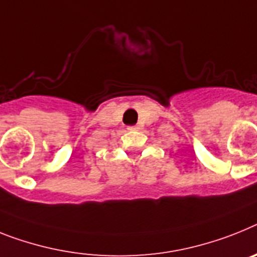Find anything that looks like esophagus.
<instances>
[{"mask_svg":"<svg viewBox=\"0 0 257 257\" xmlns=\"http://www.w3.org/2000/svg\"><path fill=\"white\" fill-rule=\"evenodd\" d=\"M129 131H137L139 129V126H128Z\"/></svg>","mask_w":257,"mask_h":257,"instance_id":"obj_1","label":"esophagus"}]
</instances>
